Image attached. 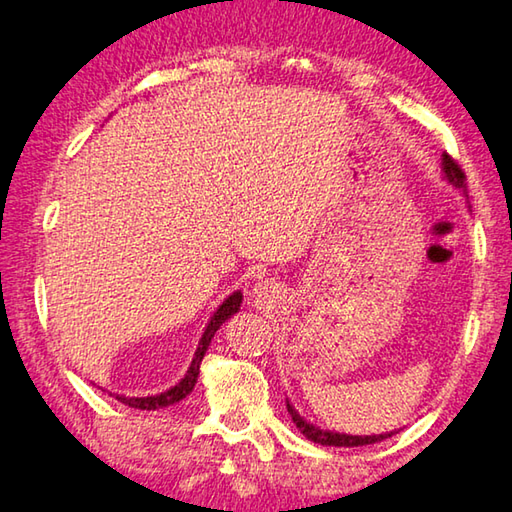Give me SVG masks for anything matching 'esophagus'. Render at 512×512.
Segmentation results:
<instances>
[{"mask_svg": "<svg viewBox=\"0 0 512 512\" xmlns=\"http://www.w3.org/2000/svg\"><path fill=\"white\" fill-rule=\"evenodd\" d=\"M264 289H266V287L262 285V282H259V287H255V291H259V296H262V291H264Z\"/></svg>", "mask_w": 512, "mask_h": 512, "instance_id": "34e87169", "label": "esophagus"}]
</instances>
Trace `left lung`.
<instances>
[{"label": "left lung", "instance_id": "1", "mask_svg": "<svg viewBox=\"0 0 512 512\" xmlns=\"http://www.w3.org/2000/svg\"><path fill=\"white\" fill-rule=\"evenodd\" d=\"M442 173H444V180L451 182L456 189L460 191H467V184H465V173H462L460 166L453 161L449 154H442ZM287 410L291 419H294V424L300 433H303L307 440L314 442V444H323V446H367V444H376V442H383L387 437H392L394 433H380V435H346V433H335V431H323V428L310 424V421H305L303 417L298 415L294 410V405L287 401Z\"/></svg>", "mask_w": 512, "mask_h": 512}]
</instances>
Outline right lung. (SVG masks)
Masks as SVG:
<instances>
[{
	"mask_svg": "<svg viewBox=\"0 0 512 512\" xmlns=\"http://www.w3.org/2000/svg\"><path fill=\"white\" fill-rule=\"evenodd\" d=\"M241 300H243L241 291H234L232 296H227V298L223 300V303L218 305V310L214 312L212 319H209L205 332H202L200 344H198V348H196V355H193L189 371L184 373V378H182L180 383H177L175 387H170V389H166V392L154 394V396H120V394H116V399H118L120 403L129 405V408H136V410H159V408H168V405L180 403L182 399H186V396H189V394L193 392V387H196V383H198L200 362H202V358H205V353H207L209 344H212L216 330L221 328L223 323H225L227 319H230L232 314L239 312Z\"/></svg>",
	"mask_w": 512,
	"mask_h": 512,
	"instance_id": "obj_1",
	"label": "right lung"
}]
</instances>
